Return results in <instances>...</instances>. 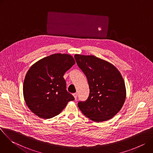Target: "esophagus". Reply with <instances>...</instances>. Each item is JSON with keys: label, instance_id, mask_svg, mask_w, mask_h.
<instances>
[{"label": "esophagus", "instance_id": "1", "mask_svg": "<svg viewBox=\"0 0 153 153\" xmlns=\"http://www.w3.org/2000/svg\"><path fill=\"white\" fill-rule=\"evenodd\" d=\"M73 96H74V99L76 100L77 97V93H74V94H73Z\"/></svg>", "mask_w": 153, "mask_h": 153}]
</instances>
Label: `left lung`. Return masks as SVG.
<instances>
[{
    "label": "left lung",
    "instance_id": "left-lung-1",
    "mask_svg": "<svg viewBox=\"0 0 153 153\" xmlns=\"http://www.w3.org/2000/svg\"><path fill=\"white\" fill-rule=\"evenodd\" d=\"M76 63L88 80L90 94L78 102L82 113L96 122L113 118L122 108L126 98L123 79L111 63L94 56L76 54Z\"/></svg>",
    "mask_w": 153,
    "mask_h": 153
}]
</instances>
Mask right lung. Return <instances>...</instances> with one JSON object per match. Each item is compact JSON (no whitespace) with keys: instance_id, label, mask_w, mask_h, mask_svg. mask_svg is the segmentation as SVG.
I'll return each instance as SVG.
<instances>
[{"instance_id":"obj_1","label":"right lung","mask_w":153,"mask_h":153,"mask_svg":"<svg viewBox=\"0 0 153 153\" xmlns=\"http://www.w3.org/2000/svg\"><path fill=\"white\" fill-rule=\"evenodd\" d=\"M75 63L67 54H54L33 64L24 82L25 101L40 118L50 119L61 113L74 97L66 90L65 73Z\"/></svg>"}]
</instances>
